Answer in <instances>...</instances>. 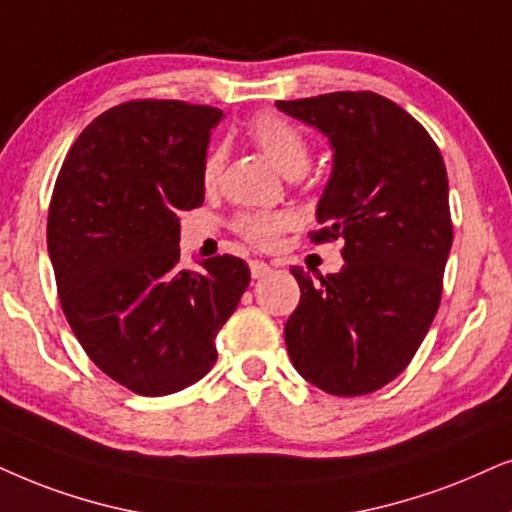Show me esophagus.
<instances>
[{"label":"esophagus","mask_w":512,"mask_h":512,"mask_svg":"<svg viewBox=\"0 0 512 512\" xmlns=\"http://www.w3.org/2000/svg\"><path fill=\"white\" fill-rule=\"evenodd\" d=\"M271 271V267L267 262H260V260H252L250 262V274H252V278H257V281H260V278H264Z\"/></svg>","instance_id":"1"}]
</instances>
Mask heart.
I'll return each instance as SVG.
<instances>
[{"mask_svg": "<svg viewBox=\"0 0 512 512\" xmlns=\"http://www.w3.org/2000/svg\"><path fill=\"white\" fill-rule=\"evenodd\" d=\"M248 134L260 151L267 155V160L286 177H302L312 163V151L309 141L295 127L293 122L281 118L276 113H262L250 122ZM224 151L222 148H210L203 163L205 184L217 181L222 170ZM297 219L290 212H245L236 219V231L245 241L260 245V248H274L283 231L293 229Z\"/></svg>", "mask_w": 512, "mask_h": 512, "instance_id": "heart-1", "label": "heart"}]
</instances>
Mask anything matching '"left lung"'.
Returning <instances> with one entry per match:
<instances>
[{"label": "left lung", "mask_w": 512, "mask_h": 512, "mask_svg": "<svg viewBox=\"0 0 512 512\" xmlns=\"http://www.w3.org/2000/svg\"><path fill=\"white\" fill-rule=\"evenodd\" d=\"M316 127L333 170L316 205V243L342 238V269L319 283L293 267L300 304L290 361L328 394L380 390L409 366L435 319L454 226L442 153L404 108L373 92L276 101Z\"/></svg>", "instance_id": "8db88e82"}]
</instances>
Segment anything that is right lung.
<instances>
[{
    "mask_svg": "<svg viewBox=\"0 0 512 512\" xmlns=\"http://www.w3.org/2000/svg\"><path fill=\"white\" fill-rule=\"evenodd\" d=\"M212 106L127 101L70 148L47 245L63 314L89 359L144 397L184 390L215 366V338L250 283L217 255L179 267V212L203 205Z\"/></svg>",
    "mask_w": 512,
    "mask_h": 512,
    "instance_id": "add662e5",
    "label": "right lung"
}]
</instances>
